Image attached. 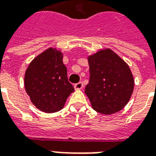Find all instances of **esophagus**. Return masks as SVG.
Segmentation results:
<instances>
[{
  "mask_svg": "<svg viewBox=\"0 0 156 156\" xmlns=\"http://www.w3.org/2000/svg\"><path fill=\"white\" fill-rule=\"evenodd\" d=\"M83 88V82H79L78 83L74 84V88L76 90H79V89H82Z\"/></svg>",
  "mask_w": 156,
  "mask_h": 156,
  "instance_id": "1",
  "label": "esophagus"
}]
</instances>
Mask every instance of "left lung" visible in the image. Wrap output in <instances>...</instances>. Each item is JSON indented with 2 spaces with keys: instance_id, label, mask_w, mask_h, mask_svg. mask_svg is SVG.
<instances>
[{
  "instance_id": "left-lung-1",
  "label": "left lung",
  "mask_w": 156,
  "mask_h": 156,
  "mask_svg": "<svg viewBox=\"0 0 156 156\" xmlns=\"http://www.w3.org/2000/svg\"><path fill=\"white\" fill-rule=\"evenodd\" d=\"M90 78L85 88L93 108L112 115L124 108L134 90V78L125 62L110 49L88 57Z\"/></svg>"
}]
</instances>
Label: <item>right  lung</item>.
Returning a JSON list of instances; mask_svg holds the SVG:
<instances>
[{
	"label": "right lung",
	"mask_w": 156,
	"mask_h": 156,
	"mask_svg": "<svg viewBox=\"0 0 156 156\" xmlns=\"http://www.w3.org/2000/svg\"><path fill=\"white\" fill-rule=\"evenodd\" d=\"M62 53L48 48L33 59L24 78L26 91L41 111L55 113L63 108L74 88L68 82Z\"/></svg>",
	"instance_id": "right-lung-1"
}]
</instances>
